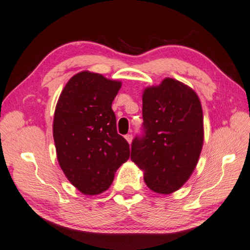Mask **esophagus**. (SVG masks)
Masks as SVG:
<instances>
[{
  "instance_id": "34e87169",
  "label": "esophagus",
  "mask_w": 250,
  "mask_h": 250,
  "mask_svg": "<svg viewBox=\"0 0 250 250\" xmlns=\"http://www.w3.org/2000/svg\"><path fill=\"white\" fill-rule=\"evenodd\" d=\"M125 140L128 141L129 144H131V141H132V136L131 135H125Z\"/></svg>"
}]
</instances>
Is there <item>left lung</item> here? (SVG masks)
<instances>
[{
  "label": "left lung",
  "instance_id": "8db88e82",
  "mask_svg": "<svg viewBox=\"0 0 250 250\" xmlns=\"http://www.w3.org/2000/svg\"><path fill=\"white\" fill-rule=\"evenodd\" d=\"M145 136L131 145V161L151 191L172 194L194 172L204 141L203 111L196 92L166 77L143 91Z\"/></svg>",
  "mask_w": 250,
  "mask_h": 250
}]
</instances>
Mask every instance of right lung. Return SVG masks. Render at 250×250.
I'll return each mask as SVG.
<instances>
[{
	"label": "right lung",
	"instance_id": "1",
	"mask_svg": "<svg viewBox=\"0 0 250 250\" xmlns=\"http://www.w3.org/2000/svg\"><path fill=\"white\" fill-rule=\"evenodd\" d=\"M121 85L83 70L70 77L56 104L53 136L59 166L84 195L106 191L129 159V144L118 135L112 110Z\"/></svg>",
	"mask_w": 250,
	"mask_h": 250
}]
</instances>
